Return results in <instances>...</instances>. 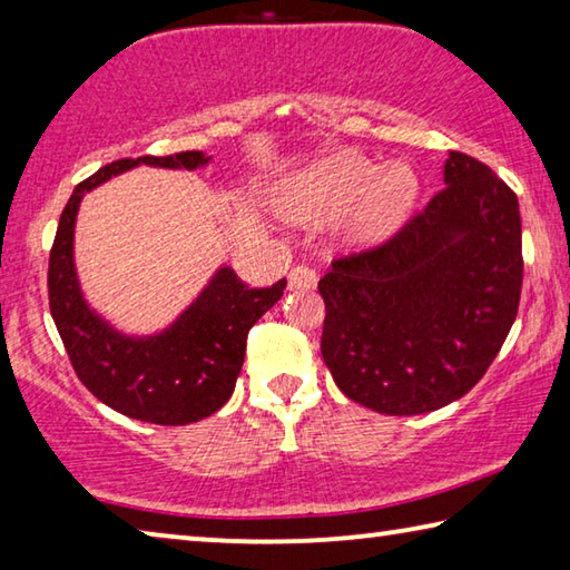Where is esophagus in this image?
Instances as JSON below:
<instances>
[{"label":"esophagus","instance_id":"obj_1","mask_svg":"<svg viewBox=\"0 0 570 570\" xmlns=\"http://www.w3.org/2000/svg\"><path fill=\"white\" fill-rule=\"evenodd\" d=\"M316 286V272L306 264H296L292 272H288V288H314Z\"/></svg>","mask_w":570,"mask_h":570}]
</instances>
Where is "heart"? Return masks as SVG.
<instances>
[{
    "label": "heart",
    "instance_id": "1",
    "mask_svg": "<svg viewBox=\"0 0 570 570\" xmlns=\"http://www.w3.org/2000/svg\"><path fill=\"white\" fill-rule=\"evenodd\" d=\"M417 198V178L407 166L380 168L362 156H336L298 176L284 190L288 216L332 218L350 210V236L356 244L387 238Z\"/></svg>",
    "mask_w": 570,
    "mask_h": 570
}]
</instances>
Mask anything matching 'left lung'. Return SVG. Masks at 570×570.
<instances>
[{
	"label": "left lung",
	"instance_id": "8db88e82",
	"mask_svg": "<svg viewBox=\"0 0 570 570\" xmlns=\"http://www.w3.org/2000/svg\"><path fill=\"white\" fill-rule=\"evenodd\" d=\"M520 238L513 188L450 150L445 188L428 206L320 278L336 387L382 414H424L468 394L518 316Z\"/></svg>",
	"mask_w": 570,
	"mask_h": 570
}]
</instances>
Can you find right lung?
Returning a JSON list of instances; mask_svg holds the SVG:
<instances>
[{
  "mask_svg": "<svg viewBox=\"0 0 570 570\" xmlns=\"http://www.w3.org/2000/svg\"><path fill=\"white\" fill-rule=\"evenodd\" d=\"M138 163L193 170L208 158L198 150L120 158L77 183L50 248V314L75 374L102 404L140 422L188 424L218 412L234 394L250 326L284 296L286 278L250 288L226 266L168 332L153 340L115 334L85 306L77 288L72 228L85 193Z\"/></svg>",
  "mask_w": 570,
  "mask_h": 570,
  "instance_id": "add662e5",
  "label": "right lung"
}]
</instances>
